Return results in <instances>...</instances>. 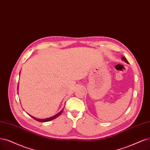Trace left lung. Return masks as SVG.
<instances>
[{
  "instance_id": "8db88e82",
  "label": "left lung",
  "mask_w": 150,
  "mask_h": 150,
  "mask_svg": "<svg viewBox=\"0 0 150 150\" xmlns=\"http://www.w3.org/2000/svg\"><path fill=\"white\" fill-rule=\"evenodd\" d=\"M121 59L122 60H124V61H125V62L127 64H129V62H128V61H127V60L126 59V58H125V57H122Z\"/></svg>"
}]
</instances>
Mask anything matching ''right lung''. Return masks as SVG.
Returning <instances> with one entry per match:
<instances>
[{"instance_id":"right-lung-1","label":"right lung","mask_w":150,"mask_h":150,"mask_svg":"<svg viewBox=\"0 0 150 150\" xmlns=\"http://www.w3.org/2000/svg\"><path fill=\"white\" fill-rule=\"evenodd\" d=\"M64 108H63V109H62V110H61L60 112H59L57 114H55V115L52 116V117H51L46 118V119H38V118H36V117H33V116H32V115H30V114H29V115H30L32 118H33L35 120H37V121L41 122H45L51 121V120H53V119H55V118L58 117L62 113L63 110H64Z\"/></svg>"}]
</instances>
